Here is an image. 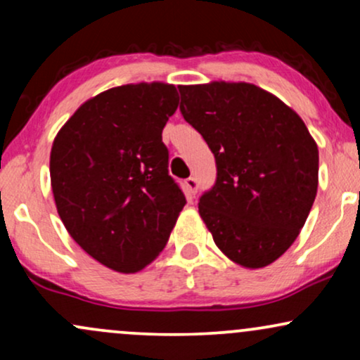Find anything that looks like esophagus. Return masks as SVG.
<instances>
[{
    "instance_id": "1",
    "label": "esophagus",
    "mask_w": 360,
    "mask_h": 360,
    "mask_svg": "<svg viewBox=\"0 0 360 360\" xmlns=\"http://www.w3.org/2000/svg\"><path fill=\"white\" fill-rule=\"evenodd\" d=\"M186 184V189H188L189 194H196L198 193V181L196 177H188V179L184 181Z\"/></svg>"
}]
</instances>
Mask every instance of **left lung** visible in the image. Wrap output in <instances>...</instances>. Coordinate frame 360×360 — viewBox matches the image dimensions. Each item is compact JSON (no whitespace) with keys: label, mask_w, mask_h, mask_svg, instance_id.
Masks as SVG:
<instances>
[{"label":"left lung","mask_w":360,"mask_h":360,"mask_svg":"<svg viewBox=\"0 0 360 360\" xmlns=\"http://www.w3.org/2000/svg\"><path fill=\"white\" fill-rule=\"evenodd\" d=\"M179 110L217 162L200 214L223 254L249 269L279 259L307 221L318 188V147L279 98L249 82L181 86Z\"/></svg>","instance_id":"1"}]
</instances>
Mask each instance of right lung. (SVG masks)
<instances>
[{"label": "right lung", "instance_id": "obj_1", "mask_svg": "<svg viewBox=\"0 0 360 360\" xmlns=\"http://www.w3.org/2000/svg\"><path fill=\"white\" fill-rule=\"evenodd\" d=\"M177 105L172 84L118 86L81 105L53 140L57 213L82 250L117 272L150 264L186 205L162 142Z\"/></svg>", "mask_w": 360, "mask_h": 360}]
</instances>
